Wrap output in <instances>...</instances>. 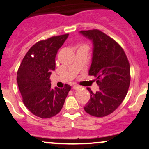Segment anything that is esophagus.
Masks as SVG:
<instances>
[{"label":"esophagus","mask_w":149,"mask_h":149,"mask_svg":"<svg viewBox=\"0 0 149 149\" xmlns=\"http://www.w3.org/2000/svg\"><path fill=\"white\" fill-rule=\"evenodd\" d=\"M81 88L80 86H78V85H74L73 86V89L74 90H77V89H79Z\"/></svg>","instance_id":"1"}]
</instances>
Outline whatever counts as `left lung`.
<instances>
[{"label":"left lung","mask_w":149,"mask_h":149,"mask_svg":"<svg viewBox=\"0 0 149 149\" xmlns=\"http://www.w3.org/2000/svg\"><path fill=\"white\" fill-rule=\"evenodd\" d=\"M80 33L93 42V56L89 74L96 78L99 91L93 93L84 106L86 113L95 117L111 114L126 97L130 84V67L122 47L97 29Z\"/></svg>","instance_id":"8db88e82"}]
</instances>
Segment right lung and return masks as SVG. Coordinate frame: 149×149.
<instances>
[{
    "instance_id": "add662e5",
    "label": "right lung",
    "mask_w": 149,
    "mask_h": 149,
    "mask_svg": "<svg viewBox=\"0 0 149 149\" xmlns=\"http://www.w3.org/2000/svg\"><path fill=\"white\" fill-rule=\"evenodd\" d=\"M69 34L52 36L36 43L25 54L17 71V81L23 103L35 116H54L61 111L71 87L51 88L50 76L55 57Z\"/></svg>"
}]
</instances>
